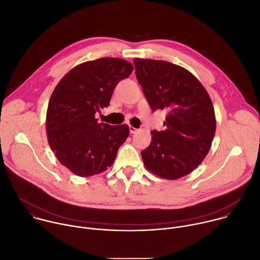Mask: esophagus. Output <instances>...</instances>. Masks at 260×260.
Wrapping results in <instances>:
<instances>
[{
  "label": "esophagus",
  "instance_id": "34e87169",
  "mask_svg": "<svg viewBox=\"0 0 260 260\" xmlns=\"http://www.w3.org/2000/svg\"><path fill=\"white\" fill-rule=\"evenodd\" d=\"M137 132H138V128H136V127L129 125V133H131V134H136Z\"/></svg>",
  "mask_w": 260,
  "mask_h": 260
}]
</instances>
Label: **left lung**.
I'll return each mask as SVG.
<instances>
[{
	"mask_svg": "<svg viewBox=\"0 0 260 260\" xmlns=\"http://www.w3.org/2000/svg\"><path fill=\"white\" fill-rule=\"evenodd\" d=\"M136 76L151 110H166L165 131H152L151 144L141 152L153 174L170 180L191 173L208 154L216 119L202 83L180 66L165 60L134 59Z\"/></svg>",
	"mask_w": 260,
	"mask_h": 260,
	"instance_id": "1",
	"label": "left lung"
}]
</instances>
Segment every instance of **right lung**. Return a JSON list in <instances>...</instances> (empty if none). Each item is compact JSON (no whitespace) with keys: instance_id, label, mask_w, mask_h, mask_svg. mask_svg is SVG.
<instances>
[{"instance_id":"1","label":"right lung","mask_w":260,"mask_h":260,"mask_svg":"<svg viewBox=\"0 0 260 260\" xmlns=\"http://www.w3.org/2000/svg\"><path fill=\"white\" fill-rule=\"evenodd\" d=\"M132 72L127 60L103 57L72 69L54 88L46 115L48 143L59 162L75 175L106 171L127 139L126 124L99 123L95 113L110 105L114 88Z\"/></svg>"}]
</instances>
